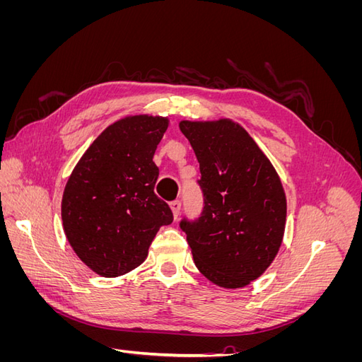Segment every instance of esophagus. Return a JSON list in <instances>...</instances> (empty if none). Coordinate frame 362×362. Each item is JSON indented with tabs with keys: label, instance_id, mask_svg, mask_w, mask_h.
Returning <instances> with one entry per match:
<instances>
[{
	"label": "esophagus",
	"instance_id": "1",
	"mask_svg": "<svg viewBox=\"0 0 362 362\" xmlns=\"http://www.w3.org/2000/svg\"><path fill=\"white\" fill-rule=\"evenodd\" d=\"M170 210H172L173 218H178L180 211H181V202H180V201H173V202H170Z\"/></svg>",
	"mask_w": 362,
	"mask_h": 362
}]
</instances>
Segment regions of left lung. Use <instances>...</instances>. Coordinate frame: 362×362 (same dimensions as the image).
Instances as JSON below:
<instances>
[{
	"mask_svg": "<svg viewBox=\"0 0 362 362\" xmlns=\"http://www.w3.org/2000/svg\"><path fill=\"white\" fill-rule=\"evenodd\" d=\"M199 161L204 211L181 222L193 261L222 288H243L276 258L287 198L276 169L247 131L233 119L181 120Z\"/></svg>",
	"mask_w": 362,
	"mask_h": 362,
	"instance_id": "8db88e82",
	"label": "left lung"
}]
</instances>
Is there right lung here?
<instances>
[{
	"label": "right lung",
	"instance_id": "add662e5",
	"mask_svg": "<svg viewBox=\"0 0 362 362\" xmlns=\"http://www.w3.org/2000/svg\"><path fill=\"white\" fill-rule=\"evenodd\" d=\"M169 117L129 115L108 125L75 164L62 198L63 231L96 275L122 276L148 257L173 216L154 193L152 161Z\"/></svg>",
	"mask_w": 362,
	"mask_h": 362
}]
</instances>
